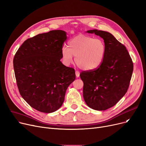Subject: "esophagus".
Returning <instances> with one entry per match:
<instances>
[{"label":"esophagus","mask_w":146,"mask_h":146,"mask_svg":"<svg viewBox=\"0 0 146 146\" xmlns=\"http://www.w3.org/2000/svg\"><path fill=\"white\" fill-rule=\"evenodd\" d=\"M75 74H76V76L77 78H79V76H80V73L78 71H76L75 72Z\"/></svg>","instance_id":"obj_1"}]
</instances>
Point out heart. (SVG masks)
Masks as SVG:
<instances>
[{
	"label": "heart",
	"mask_w": 146,
	"mask_h": 146,
	"mask_svg": "<svg viewBox=\"0 0 146 146\" xmlns=\"http://www.w3.org/2000/svg\"><path fill=\"white\" fill-rule=\"evenodd\" d=\"M104 42L100 38L79 35L68 42V48L61 49L63 62L68 66L73 62L86 71H92L98 68L104 60L106 54Z\"/></svg>",
	"instance_id": "b5f03b06"
}]
</instances>
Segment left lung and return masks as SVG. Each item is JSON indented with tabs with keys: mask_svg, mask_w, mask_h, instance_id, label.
<instances>
[{
	"mask_svg": "<svg viewBox=\"0 0 146 146\" xmlns=\"http://www.w3.org/2000/svg\"><path fill=\"white\" fill-rule=\"evenodd\" d=\"M103 38L106 54L96 70L82 72L83 96L86 104L96 110H106L115 106L127 92L133 72V62L126 47L107 31L90 30Z\"/></svg>",
	"mask_w": 146,
	"mask_h": 146,
	"instance_id": "8db88e82",
	"label": "left lung"
}]
</instances>
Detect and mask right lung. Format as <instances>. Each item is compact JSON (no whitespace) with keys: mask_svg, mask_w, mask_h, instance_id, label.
Instances as JSON below:
<instances>
[{"mask_svg":"<svg viewBox=\"0 0 146 146\" xmlns=\"http://www.w3.org/2000/svg\"><path fill=\"white\" fill-rule=\"evenodd\" d=\"M66 31L39 34L27 39L16 52L13 63L19 92L33 109L52 113L64 101L68 86L75 80L74 69L64 66L62 45Z\"/></svg>","mask_w":146,"mask_h":146,"instance_id":"1","label":"right lung"}]
</instances>
